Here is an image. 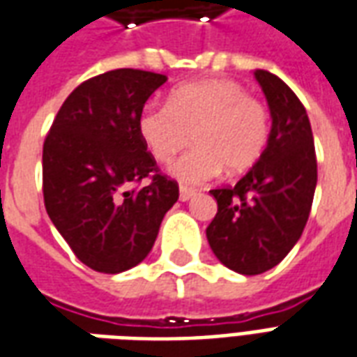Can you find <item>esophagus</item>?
<instances>
[{
	"label": "esophagus",
	"instance_id": "obj_1",
	"mask_svg": "<svg viewBox=\"0 0 357 357\" xmlns=\"http://www.w3.org/2000/svg\"><path fill=\"white\" fill-rule=\"evenodd\" d=\"M197 191L195 189H189V187H179V201H189V199H193Z\"/></svg>",
	"mask_w": 357,
	"mask_h": 357
}]
</instances>
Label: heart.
I'll use <instances>...</instances> for the list:
<instances>
[{"label": "heart", "instance_id": "b5f03b06", "mask_svg": "<svg viewBox=\"0 0 357 357\" xmlns=\"http://www.w3.org/2000/svg\"><path fill=\"white\" fill-rule=\"evenodd\" d=\"M137 133L156 162H170L195 141V147L170 166L185 185H199L227 174L250 170L268 147L269 112L231 80H202L172 89L166 105L149 102L137 116Z\"/></svg>", "mask_w": 357, "mask_h": 357}]
</instances>
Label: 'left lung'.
<instances>
[{
    "label": "left lung",
    "mask_w": 357,
    "mask_h": 357,
    "mask_svg": "<svg viewBox=\"0 0 357 357\" xmlns=\"http://www.w3.org/2000/svg\"><path fill=\"white\" fill-rule=\"evenodd\" d=\"M255 78L271 114L268 147L237 185L210 191L218 212L206 227L218 260L243 275L264 273L291 252L306 227L317 183L304 105L275 74L256 70Z\"/></svg>",
    "instance_id": "1"
}]
</instances>
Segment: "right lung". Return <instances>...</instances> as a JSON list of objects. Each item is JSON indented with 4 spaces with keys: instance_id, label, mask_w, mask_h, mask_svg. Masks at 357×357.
Listing matches in <instances>:
<instances>
[{
    "instance_id": "right-lung-1",
    "label": "right lung",
    "mask_w": 357,
    "mask_h": 357,
    "mask_svg": "<svg viewBox=\"0 0 357 357\" xmlns=\"http://www.w3.org/2000/svg\"><path fill=\"white\" fill-rule=\"evenodd\" d=\"M164 74L118 68L66 97L43 143V202L82 264L120 273L143 262L179 187L158 172L137 116ZM145 177L149 183L135 188Z\"/></svg>"
}]
</instances>
